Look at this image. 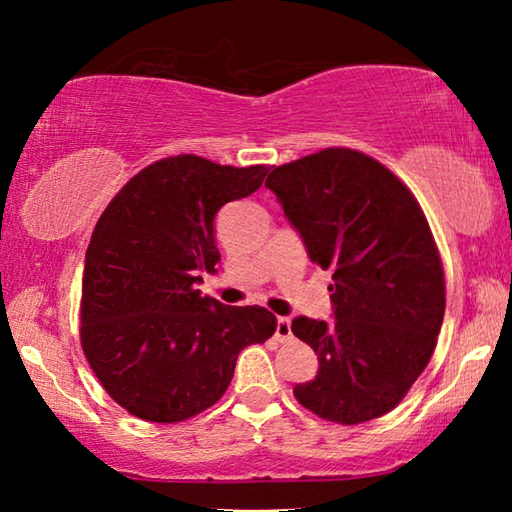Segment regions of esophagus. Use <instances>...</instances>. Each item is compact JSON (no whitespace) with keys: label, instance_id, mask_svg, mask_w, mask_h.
I'll return each mask as SVG.
<instances>
[{"label":"esophagus","instance_id":"obj_1","mask_svg":"<svg viewBox=\"0 0 512 512\" xmlns=\"http://www.w3.org/2000/svg\"><path fill=\"white\" fill-rule=\"evenodd\" d=\"M275 339L280 341V343H284V341H289V339H291V320H289V318H284V316L277 318Z\"/></svg>","mask_w":512,"mask_h":512}]
</instances>
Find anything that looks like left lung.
Returning <instances> with one entry per match:
<instances>
[{
  "instance_id": "8db88e82",
  "label": "left lung",
  "mask_w": 512,
  "mask_h": 512,
  "mask_svg": "<svg viewBox=\"0 0 512 512\" xmlns=\"http://www.w3.org/2000/svg\"><path fill=\"white\" fill-rule=\"evenodd\" d=\"M266 187L311 262L334 271V323H291L318 354V375L293 395L336 424L379 418L427 368L445 316L443 262L422 207L391 169L339 146L275 167Z\"/></svg>"
}]
</instances>
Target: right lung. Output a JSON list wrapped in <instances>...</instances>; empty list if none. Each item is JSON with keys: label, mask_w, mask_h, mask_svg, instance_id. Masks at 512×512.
I'll return each mask as SVG.
<instances>
[{"label": "right lung", "mask_w": 512, "mask_h": 512, "mask_svg": "<svg viewBox=\"0 0 512 512\" xmlns=\"http://www.w3.org/2000/svg\"><path fill=\"white\" fill-rule=\"evenodd\" d=\"M266 171L173 155L128 180L94 225L81 345L106 393L135 418L171 424L210 409L239 352L273 336L268 309L230 307L196 289L221 257L216 212L257 192Z\"/></svg>", "instance_id": "obj_1"}]
</instances>
